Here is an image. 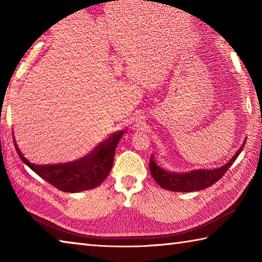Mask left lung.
<instances>
[{"label": "left lung", "instance_id": "8db88e82", "mask_svg": "<svg viewBox=\"0 0 262 262\" xmlns=\"http://www.w3.org/2000/svg\"><path fill=\"white\" fill-rule=\"evenodd\" d=\"M245 142L246 141H244V144L239 148L236 155L222 167L214 168V170H195L186 172V173H174V172H167L163 170L155 162L154 156H151L149 162L150 173H151L152 178L156 180V183L164 189L173 190V192H195V190L205 189L214 185L217 180H220L222 177L227 173L229 167L232 165L233 162L237 159L238 155L242 152Z\"/></svg>", "mask_w": 262, "mask_h": 262}]
</instances>
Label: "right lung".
<instances>
[{
	"mask_svg": "<svg viewBox=\"0 0 262 262\" xmlns=\"http://www.w3.org/2000/svg\"><path fill=\"white\" fill-rule=\"evenodd\" d=\"M125 132H117L97 145L90 154L75 162L52 165L30 163L14 142L17 154L31 170L62 192L77 193L99 186L110 174L113 165L115 148Z\"/></svg>",
	"mask_w": 262,
	"mask_h": 262,
	"instance_id": "1",
	"label": "right lung"
}]
</instances>
